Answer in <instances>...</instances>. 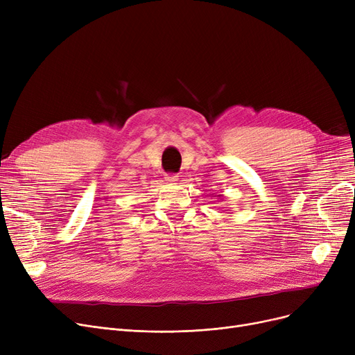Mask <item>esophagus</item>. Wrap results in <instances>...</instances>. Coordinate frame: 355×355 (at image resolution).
Instances as JSON below:
<instances>
[{
	"label": "esophagus",
	"mask_w": 355,
	"mask_h": 355,
	"mask_svg": "<svg viewBox=\"0 0 355 355\" xmlns=\"http://www.w3.org/2000/svg\"><path fill=\"white\" fill-rule=\"evenodd\" d=\"M165 181L166 182H175V181H178V175H175V174H166L165 175Z\"/></svg>",
	"instance_id": "esophagus-1"
}]
</instances>
